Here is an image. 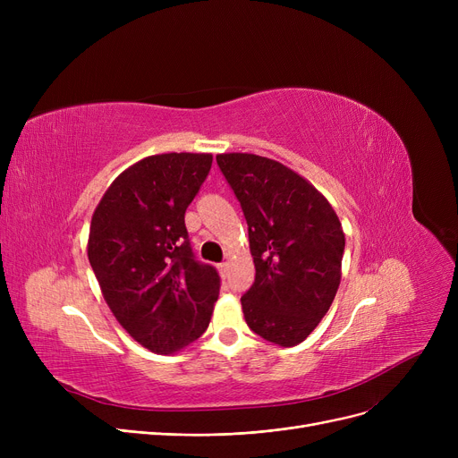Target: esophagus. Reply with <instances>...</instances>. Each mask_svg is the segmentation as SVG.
<instances>
[{
	"instance_id": "1",
	"label": "esophagus",
	"mask_w": 458,
	"mask_h": 458,
	"mask_svg": "<svg viewBox=\"0 0 458 458\" xmlns=\"http://www.w3.org/2000/svg\"><path fill=\"white\" fill-rule=\"evenodd\" d=\"M216 269H219V273H221V276H223V278H226V276H228V263H226V261L219 263V266H216Z\"/></svg>"
}]
</instances>
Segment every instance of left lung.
<instances>
[{
    "label": "left lung",
    "mask_w": 458,
    "mask_h": 458,
    "mask_svg": "<svg viewBox=\"0 0 458 458\" xmlns=\"http://www.w3.org/2000/svg\"><path fill=\"white\" fill-rule=\"evenodd\" d=\"M249 226L256 276L242 306L249 328L280 347L304 342L342 278L345 235L328 200L278 161L216 156Z\"/></svg>",
    "instance_id": "8db88e82"
}]
</instances>
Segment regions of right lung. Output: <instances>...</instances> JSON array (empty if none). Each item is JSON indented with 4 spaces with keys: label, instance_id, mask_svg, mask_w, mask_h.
Masks as SVG:
<instances>
[{
    "label": "right lung",
    "instance_id": "obj_1",
    "mask_svg": "<svg viewBox=\"0 0 458 458\" xmlns=\"http://www.w3.org/2000/svg\"><path fill=\"white\" fill-rule=\"evenodd\" d=\"M211 154H159L120 174L96 208L89 261L116 321L152 352L171 354L206 332L221 276L192 252L185 209Z\"/></svg>",
    "mask_w": 458,
    "mask_h": 458
}]
</instances>
